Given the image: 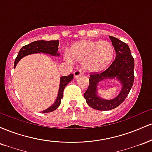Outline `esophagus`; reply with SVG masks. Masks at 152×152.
<instances>
[{
    "mask_svg": "<svg viewBox=\"0 0 152 152\" xmlns=\"http://www.w3.org/2000/svg\"><path fill=\"white\" fill-rule=\"evenodd\" d=\"M82 74H83V73H82V71L81 70H76L75 71L74 73L75 78H78L79 76H81Z\"/></svg>",
    "mask_w": 152,
    "mask_h": 152,
    "instance_id": "1",
    "label": "esophagus"
}]
</instances>
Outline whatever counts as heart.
<instances>
[{"label":"heart","mask_w":152,"mask_h":152,"mask_svg":"<svg viewBox=\"0 0 152 152\" xmlns=\"http://www.w3.org/2000/svg\"><path fill=\"white\" fill-rule=\"evenodd\" d=\"M114 55V46L109 41L81 40L71 46L64 58L70 63H82V67L87 72L96 73L105 70Z\"/></svg>","instance_id":"b5f03b06"}]
</instances>
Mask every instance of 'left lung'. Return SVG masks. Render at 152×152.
<instances>
[{"label":"left lung","instance_id":"left-lung-1","mask_svg":"<svg viewBox=\"0 0 152 152\" xmlns=\"http://www.w3.org/2000/svg\"><path fill=\"white\" fill-rule=\"evenodd\" d=\"M109 38L116 51V58L106 70L100 74L90 75L88 88L83 95L88 105L99 111H109L119 106L128 96L134 79V59L129 47L118 38L111 36ZM109 78H116L121 84L122 88L115 98L108 100L98 95V87L99 82Z\"/></svg>","mask_w":152,"mask_h":152}]
</instances>
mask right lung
Returning a JSON list of instances; mask_svg holds the SVG:
<instances>
[{
	"label": "right lung",
	"mask_w": 152,
	"mask_h": 152,
	"mask_svg": "<svg viewBox=\"0 0 152 152\" xmlns=\"http://www.w3.org/2000/svg\"><path fill=\"white\" fill-rule=\"evenodd\" d=\"M58 41H36L29 43L23 46L20 50H19L18 56L15 58L14 62V69L16 66L17 64L19 62L20 59L28 55L33 53H45L48 55L52 56L58 57L60 53H58ZM74 78V74H70L67 76H61L60 77V84H59L58 93L57 98L56 99L55 102L49 106L48 109L44 111H41L42 113H48L53 111L60 106L61 99L64 95V90L66 86V85Z\"/></svg>",
	"instance_id": "right-lung-1"
}]
</instances>
